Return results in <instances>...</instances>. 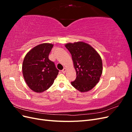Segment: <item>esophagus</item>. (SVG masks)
I'll return each mask as SVG.
<instances>
[{
  "label": "esophagus",
  "instance_id": "obj_1",
  "mask_svg": "<svg viewBox=\"0 0 132 132\" xmlns=\"http://www.w3.org/2000/svg\"><path fill=\"white\" fill-rule=\"evenodd\" d=\"M66 71H67V69L65 68L62 70V72H63V73H65L66 72Z\"/></svg>",
  "mask_w": 132,
  "mask_h": 132
}]
</instances>
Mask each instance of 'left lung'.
I'll use <instances>...</instances> for the list:
<instances>
[{"label": "left lung", "mask_w": 132, "mask_h": 132, "mask_svg": "<svg viewBox=\"0 0 132 132\" xmlns=\"http://www.w3.org/2000/svg\"><path fill=\"white\" fill-rule=\"evenodd\" d=\"M71 54L77 77L71 85L80 92L91 90L98 82L102 73L100 55L93 47L83 42L65 45Z\"/></svg>", "instance_id": "1"}]
</instances>
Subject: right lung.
I'll return each instance as SVG.
<instances>
[{"label": "right lung", "instance_id": "obj_1", "mask_svg": "<svg viewBox=\"0 0 132 132\" xmlns=\"http://www.w3.org/2000/svg\"><path fill=\"white\" fill-rule=\"evenodd\" d=\"M53 47L51 43H42L28 52L22 63V74L30 88L36 93H42L52 86L59 70L48 58Z\"/></svg>", "mask_w": 132, "mask_h": 132}]
</instances>
